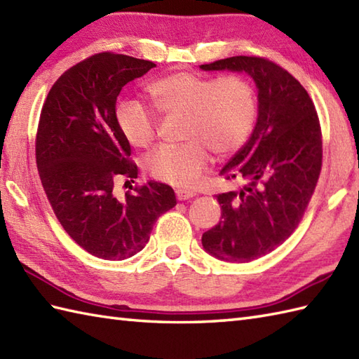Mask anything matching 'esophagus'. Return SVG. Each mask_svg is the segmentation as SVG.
<instances>
[{
    "mask_svg": "<svg viewBox=\"0 0 359 359\" xmlns=\"http://www.w3.org/2000/svg\"><path fill=\"white\" fill-rule=\"evenodd\" d=\"M175 196H177L179 201H188V199H193L196 193L188 191V189H175Z\"/></svg>",
    "mask_w": 359,
    "mask_h": 359,
    "instance_id": "34e87169",
    "label": "esophagus"
}]
</instances>
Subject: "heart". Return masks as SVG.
<instances>
[{"label":"heart","instance_id":"b5f03b06","mask_svg":"<svg viewBox=\"0 0 359 359\" xmlns=\"http://www.w3.org/2000/svg\"><path fill=\"white\" fill-rule=\"evenodd\" d=\"M156 109L165 116H184L180 144H162L144 158V170L160 182L189 188L210 163V151L230 156L247 142L257 116V97L250 80L239 74L207 77L174 72L148 86ZM116 123L134 148L156 140V114L137 100H125L116 109Z\"/></svg>","mask_w":359,"mask_h":359}]
</instances>
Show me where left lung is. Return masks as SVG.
I'll return each instance as SVG.
<instances>
[{
	"label": "left lung",
	"mask_w": 359,
	"mask_h": 359,
	"mask_svg": "<svg viewBox=\"0 0 359 359\" xmlns=\"http://www.w3.org/2000/svg\"><path fill=\"white\" fill-rule=\"evenodd\" d=\"M201 69L247 72L257 86L255 131L219 174L239 188L216 196L222 219L202 236L220 261L250 262L299 225L321 174V125L307 90L270 60L239 55Z\"/></svg>",
	"instance_id": "8db88e82"
}]
</instances>
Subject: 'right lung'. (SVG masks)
I'll return each mask as SVG.
<instances>
[{"label":"right lung","mask_w":359,"mask_h":359,"mask_svg":"<svg viewBox=\"0 0 359 359\" xmlns=\"http://www.w3.org/2000/svg\"><path fill=\"white\" fill-rule=\"evenodd\" d=\"M152 67L123 53H95L53 83L38 121L35 158L50 207L75 243L106 261L139 253L157 217L177 203L172 188L154 180L121 199L112 193L139 172L116 123L117 97Z\"/></svg>","instance_id":"add662e5"}]
</instances>
